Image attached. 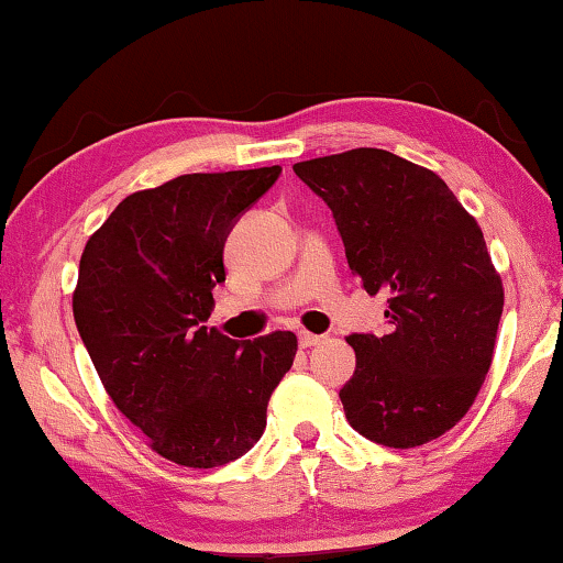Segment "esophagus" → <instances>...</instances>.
Listing matches in <instances>:
<instances>
[{"instance_id":"34e87169","label":"esophagus","mask_w":563,"mask_h":563,"mask_svg":"<svg viewBox=\"0 0 563 563\" xmlns=\"http://www.w3.org/2000/svg\"><path fill=\"white\" fill-rule=\"evenodd\" d=\"M320 341H323V335L308 333V330H300V333H298V343H300V347H310V345H318Z\"/></svg>"}]
</instances>
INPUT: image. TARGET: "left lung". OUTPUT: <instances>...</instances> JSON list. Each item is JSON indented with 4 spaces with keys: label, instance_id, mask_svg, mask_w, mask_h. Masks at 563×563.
<instances>
[{
    "label": "left lung",
    "instance_id": "8db88e82",
    "mask_svg": "<svg viewBox=\"0 0 563 563\" xmlns=\"http://www.w3.org/2000/svg\"><path fill=\"white\" fill-rule=\"evenodd\" d=\"M292 169L333 212L363 290L388 300L380 335L345 338L355 351L341 388L347 423L388 449L439 439L476 400L504 310L478 222L439 175L388 150Z\"/></svg>",
    "mask_w": 563,
    "mask_h": 563
}]
</instances>
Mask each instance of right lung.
<instances>
[{
    "label": "right lung",
    "mask_w": 563,
    "mask_h": 563,
    "mask_svg": "<svg viewBox=\"0 0 563 563\" xmlns=\"http://www.w3.org/2000/svg\"><path fill=\"white\" fill-rule=\"evenodd\" d=\"M280 173H195L130 195L79 261L75 323L102 386L180 466H225L253 449L296 358L290 330L240 343L202 325L225 283L230 230Z\"/></svg>",
    "instance_id": "right-lung-1"
}]
</instances>
